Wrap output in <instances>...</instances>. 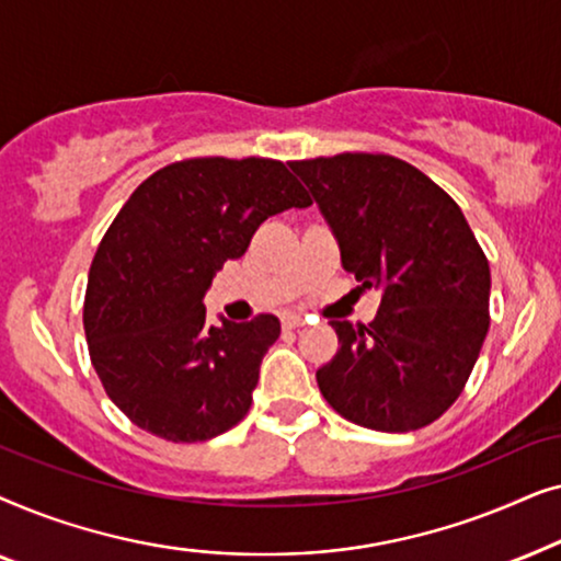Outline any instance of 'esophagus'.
Segmentation results:
<instances>
[{"label": "esophagus", "mask_w": 561, "mask_h": 561, "mask_svg": "<svg viewBox=\"0 0 561 561\" xmlns=\"http://www.w3.org/2000/svg\"><path fill=\"white\" fill-rule=\"evenodd\" d=\"M304 324H306V319L301 317V313H286V317H283V329H298Z\"/></svg>", "instance_id": "34e87169"}]
</instances>
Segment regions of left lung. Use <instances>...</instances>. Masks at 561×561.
Returning a JSON list of instances; mask_svg holds the SVG:
<instances>
[{"instance_id":"1","label":"left lung","mask_w":561,"mask_h":561,"mask_svg":"<svg viewBox=\"0 0 561 561\" xmlns=\"http://www.w3.org/2000/svg\"><path fill=\"white\" fill-rule=\"evenodd\" d=\"M340 244L378 288L367 327L332 319L340 350L317 370L327 403L375 432H413L457 401L490 327V265L447 191L393 156L294 160Z\"/></svg>"}]
</instances>
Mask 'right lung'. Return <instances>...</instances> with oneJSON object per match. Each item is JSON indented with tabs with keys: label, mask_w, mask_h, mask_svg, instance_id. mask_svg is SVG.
Here are the masks:
<instances>
[{
	"label": "right lung",
	"mask_w": 561,
	"mask_h": 561,
	"mask_svg": "<svg viewBox=\"0 0 561 561\" xmlns=\"http://www.w3.org/2000/svg\"><path fill=\"white\" fill-rule=\"evenodd\" d=\"M311 206L280 160L191 158L133 191L89 271L83 329L106 396L165 442H206L250 411L280 321L206 324L204 296L255 229Z\"/></svg>",
	"instance_id": "obj_1"
}]
</instances>
